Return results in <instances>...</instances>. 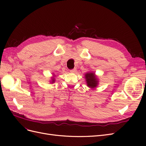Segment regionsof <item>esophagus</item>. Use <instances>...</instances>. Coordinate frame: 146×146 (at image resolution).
Masks as SVG:
<instances>
[{
    "mask_svg": "<svg viewBox=\"0 0 146 146\" xmlns=\"http://www.w3.org/2000/svg\"><path fill=\"white\" fill-rule=\"evenodd\" d=\"M70 72H71V73H76L77 72V69L76 68H74V69H72V70H70Z\"/></svg>",
    "mask_w": 146,
    "mask_h": 146,
    "instance_id": "esophagus-1",
    "label": "esophagus"
}]
</instances>
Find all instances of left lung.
I'll list each match as a JSON object with an SVG mask.
<instances>
[{"instance_id":"8db88e82","label":"left lung","mask_w":146,"mask_h":146,"mask_svg":"<svg viewBox=\"0 0 146 146\" xmlns=\"http://www.w3.org/2000/svg\"><path fill=\"white\" fill-rule=\"evenodd\" d=\"M85 78L87 86L91 89H94L98 86L99 79L93 71L86 72L85 74Z\"/></svg>"}]
</instances>
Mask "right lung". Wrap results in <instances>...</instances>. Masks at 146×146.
<instances>
[{"mask_svg": "<svg viewBox=\"0 0 146 146\" xmlns=\"http://www.w3.org/2000/svg\"><path fill=\"white\" fill-rule=\"evenodd\" d=\"M56 77V75H55L54 73H53V76L51 77V79L50 80V83H54L55 82V77Z\"/></svg>", "mask_w": 146, "mask_h": 146, "instance_id": "add662e5", "label": "right lung"}]
</instances>
